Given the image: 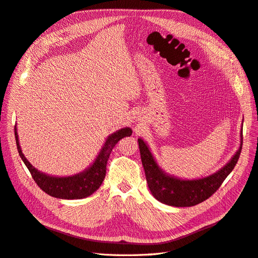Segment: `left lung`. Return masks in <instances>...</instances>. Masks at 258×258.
Listing matches in <instances>:
<instances>
[{
	"label": "left lung",
	"instance_id": "left-lung-1",
	"mask_svg": "<svg viewBox=\"0 0 258 258\" xmlns=\"http://www.w3.org/2000/svg\"><path fill=\"white\" fill-rule=\"evenodd\" d=\"M240 137L239 149L223 168L212 175L198 179H182L167 174L157 165L146 142L139 138L141 161L151 194L159 202L170 206L189 207L202 203L217 191L236 166L242 149V131Z\"/></svg>",
	"mask_w": 258,
	"mask_h": 258
}]
</instances>
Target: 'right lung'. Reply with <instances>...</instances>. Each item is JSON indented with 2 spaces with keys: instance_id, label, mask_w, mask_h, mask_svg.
I'll list each match as a JSON object with an SVG mask.
<instances>
[{
  "instance_id": "1",
  "label": "right lung",
  "mask_w": 258,
  "mask_h": 258,
  "mask_svg": "<svg viewBox=\"0 0 258 258\" xmlns=\"http://www.w3.org/2000/svg\"><path fill=\"white\" fill-rule=\"evenodd\" d=\"M132 133L133 132L130 127H123L117 132H114L113 134L107 137L99 155L89 168L78 174L59 177L44 174L31 165L30 161L25 158L24 154L22 153L20 144H19L17 128L15 126V137L19 155H20L23 163L31 172L36 184L49 196L66 200L84 199L97 191L102 185L105 175H106L107 160L113 147L117 145V142L120 139L124 137H130Z\"/></svg>"
}]
</instances>
